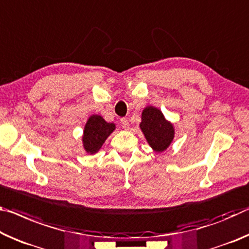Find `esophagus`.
<instances>
[{
  "label": "esophagus",
  "instance_id": "obj_1",
  "mask_svg": "<svg viewBox=\"0 0 249 249\" xmlns=\"http://www.w3.org/2000/svg\"><path fill=\"white\" fill-rule=\"evenodd\" d=\"M121 125H122V127L125 128V129L129 128V123H128V121L126 120V118H121Z\"/></svg>",
  "mask_w": 249,
  "mask_h": 249
}]
</instances>
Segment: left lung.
<instances>
[{"instance_id": "8db88e82", "label": "left lung", "mask_w": 249, "mask_h": 249, "mask_svg": "<svg viewBox=\"0 0 249 249\" xmlns=\"http://www.w3.org/2000/svg\"><path fill=\"white\" fill-rule=\"evenodd\" d=\"M140 127L154 152L163 153L169 147L175 136V128L164 114L155 106H146L142 112Z\"/></svg>"}]
</instances>
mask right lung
Listing matches in <instances>:
<instances>
[{
  "instance_id": "obj_1",
  "label": "right lung",
  "mask_w": 249,
  "mask_h": 249,
  "mask_svg": "<svg viewBox=\"0 0 249 249\" xmlns=\"http://www.w3.org/2000/svg\"><path fill=\"white\" fill-rule=\"evenodd\" d=\"M115 128V124L107 123L101 115H90L84 126L82 136L85 152L90 155L97 153Z\"/></svg>"
}]
</instances>
